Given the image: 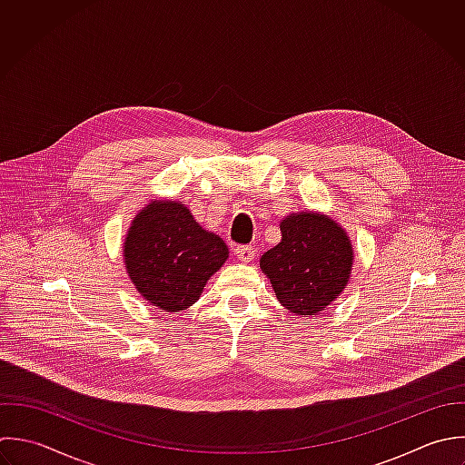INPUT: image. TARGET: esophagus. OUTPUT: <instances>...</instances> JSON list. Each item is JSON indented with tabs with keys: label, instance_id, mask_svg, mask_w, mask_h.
<instances>
[{
	"label": "esophagus",
	"instance_id": "obj_1",
	"mask_svg": "<svg viewBox=\"0 0 465 465\" xmlns=\"http://www.w3.org/2000/svg\"><path fill=\"white\" fill-rule=\"evenodd\" d=\"M235 255H237L239 261L250 262L255 257V250L252 246H248V244H241V246L235 248Z\"/></svg>",
	"mask_w": 465,
	"mask_h": 465
}]
</instances>
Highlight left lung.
<instances>
[{"label": "left lung", "mask_w": 465, "mask_h": 465, "mask_svg": "<svg viewBox=\"0 0 465 465\" xmlns=\"http://www.w3.org/2000/svg\"><path fill=\"white\" fill-rule=\"evenodd\" d=\"M281 232L282 241L261 257V270L286 310L315 315L348 284L351 242L335 221L313 212L288 215Z\"/></svg>", "instance_id": "1"}]
</instances>
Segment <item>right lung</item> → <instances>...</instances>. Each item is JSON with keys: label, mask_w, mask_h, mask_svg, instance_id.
<instances>
[{"label": "right lung", "mask_w": 465, "mask_h": 465, "mask_svg": "<svg viewBox=\"0 0 465 465\" xmlns=\"http://www.w3.org/2000/svg\"><path fill=\"white\" fill-rule=\"evenodd\" d=\"M226 259L224 241L204 232L188 208L173 201H153L141 210L124 241V262L137 292L173 313L199 299Z\"/></svg>", "instance_id": "1"}]
</instances>
